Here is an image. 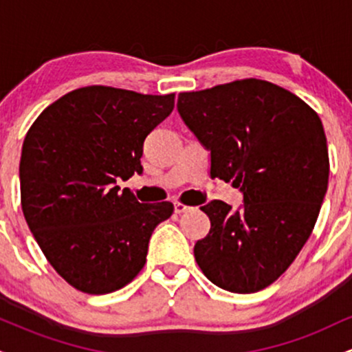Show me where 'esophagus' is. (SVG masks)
Listing matches in <instances>:
<instances>
[{
    "instance_id": "34e87169",
    "label": "esophagus",
    "mask_w": 352,
    "mask_h": 352,
    "mask_svg": "<svg viewBox=\"0 0 352 352\" xmlns=\"http://www.w3.org/2000/svg\"><path fill=\"white\" fill-rule=\"evenodd\" d=\"M190 210H192V207L180 204V201H175V204H173V212L179 213V215L180 213H187V212H190Z\"/></svg>"
}]
</instances>
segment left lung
<instances>
[{
	"label": "left lung",
	"instance_id": "left-lung-1",
	"mask_svg": "<svg viewBox=\"0 0 352 352\" xmlns=\"http://www.w3.org/2000/svg\"><path fill=\"white\" fill-rule=\"evenodd\" d=\"M177 109L210 152L212 179L233 182L243 205L213 200L210 232L193 254L213 285L254 293L276 281L313 232L329 159L321 119L276 84L243 79L180 92Z\"/></svg>",
	"mask_w": 352,
	"mask_h": 352
}]
</instances>
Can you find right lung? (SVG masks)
Instances as JSON below:
<instances>
[{
	"mask_svg": "<svg viewBox=\"0 0 352 352\" xmlns=\"http://www.w3.org/2000/svg\"><path fill=\"white\" fill-rule=\"evenodd\" d=\"M175 94L107 86L67 92L28 131L19 162L26 223L52 268L89 294L124 288L144 268L148 240L173 205L140 204L117 179L142 173L144 140Z\"/></svg>",
	"mask_w": 352,
	"mask_h": 352,
	"instance_id": "obj_1",
	"label": "right lung"
}]
</instances>
